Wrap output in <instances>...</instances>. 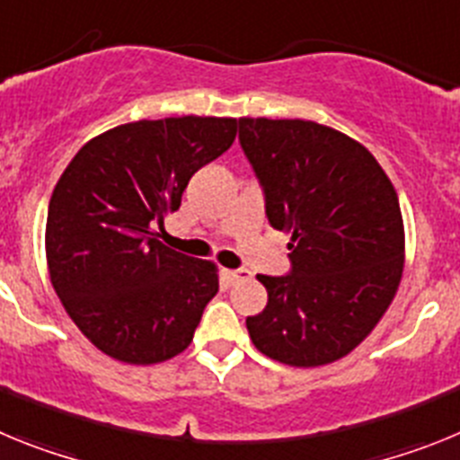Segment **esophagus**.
<instances>
[{
  "mask_svg": "<svg viewBox=\"0 0 460 460\" xmlns=\"http://www.w3.org/2000/svg\"><path fill=\"white\" fill-rule=\"evenodd\" d=\"M251 276L249 270H223V279L233 286V283H239V280H246Z\"/></svg>",
  "mask_w": 460,
  "mask_h": 460,
  "instance_id": "esophagus-1",
  "label": "esophagus"
}]
</instances>
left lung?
Segmentation results:
<instances>
[{"label":"left lung","mask_w":460,"mask_h":460,"mask_svg":"<svg viewBox=\"0 0 460 460\" xmlns=\"http://www.w3.org/2000/svg\"><path fill=\"white\" fill-rule=\"evenodd\" d=\"M239 142L267 218L292 234L290 274L258 276L267 306L246 318L251 341L288 367L332 364L371 334L401 286L396 189L364 145L315 121L242 117Z\"/></svg>","instance_id":"8db88e82"}]
</instances>
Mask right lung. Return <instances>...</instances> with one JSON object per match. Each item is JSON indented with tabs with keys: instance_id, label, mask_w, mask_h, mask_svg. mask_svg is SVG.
Here are the masks:
<instances>
[{
	"instance_id": "right-lung-1",
	"label": "right lung",
	"mask_w": 460,
	"mask_h": 460,
	"mask_svg": "<svg viewBox=\"0 0 460 460\" xmlns=\"http://www.w3.org/2000/svg\"><path fill=\"white\" fill-rule=\"evenodd\" d=\"M234 136L233 117L131 121L92 137L57 181L46 223L50 283L103 355L147 367L193 341L218 267L168 249L156 230Z\"/></svg>"
}]
</instances>
